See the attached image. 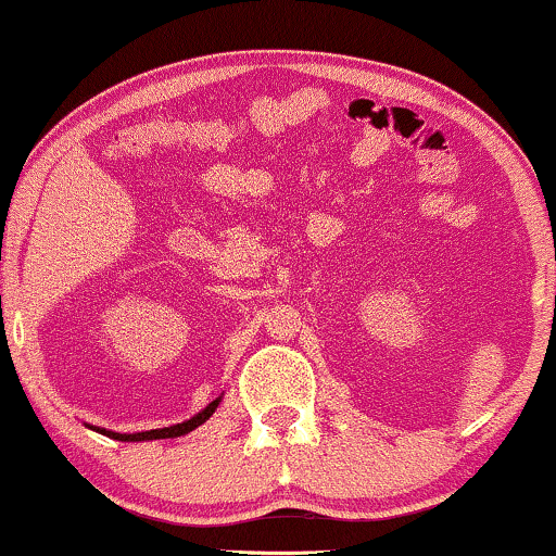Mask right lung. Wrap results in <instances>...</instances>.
Here are the masks:
<instances>
[{
    "label": "right lung",
    "mask_w": 556,
    "mask_h": 556,
    "mask_svg": "<svg viewBox=\"0 0 556 556\" xmlns=\"http://www.w3.org/2000/svg\"><path fill=\"white\" fill-rule=\"evenodd\" d=\"M219 402L223 397L212 400L207 407L202 409V413H197L194 417H189V420L179 422V425H172V428H159V430H143V432H116V430H105V428H98V425H88L90 430L101 432L105 438H113V440H121V443H143V440H164V438H179V435H187V432H192L194 428H200L202 422H207L212 413H215Z\"/></svg>",
    "instance_id": "1"
}]
</instances>
